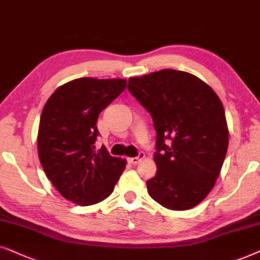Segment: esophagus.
Instances as JSON below:
<instances>
[{"label": "esophagus", "instance_id": "34e87169", "mask_svg": "<svg viewBox=\"0 0 260 260\" xmlns=\"http://www.w3.org/2000/svg\"><path fill=\"white\" fill-rule=\"evenodd\" d=\"M144 158H145V153H144V152H139V154H138L137 157L129 158V159H128V161H129L131 164L137 165V164H139V162H140L141 160H143Z\"/></svg>", "mask_w": 260, "mask_h": 260}]
</instances>
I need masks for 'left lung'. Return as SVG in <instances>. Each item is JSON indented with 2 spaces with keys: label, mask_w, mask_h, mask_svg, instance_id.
<instances>
[{
  "label": "left lung",
  "mask_w": 260,
  "mask_h": 260,
  "mask_svg": "<svg viewBox=\"0 0 260 260\" xmlns=\"http://www.w3.org/2000/svg\"><path fill=\"white\" fill-rule=\"evenodd\" d=\"M128 90L150 113L157 172L146 182L159 205L186 210L219 177L228 147L226 115L214 90L188 72L164 69L128 79Z\"/></svg>",
  "instance_id": "left-lung-1"
}]
</instances>
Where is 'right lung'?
I'll return each mask as SVG.
<instances>
[{"mask_svg": "<svg viewBox=\"0 0 260 260\" xmlns=\"http://www.w3.org/2000/svg\"><path fill=\"white\" fill-rule=\"evenodd\" d=\"M126 88V79L78 78L58 88L45 105L38 152L47 178L65 199L91 206L113 192L126 160L99 151L100 113Z\"/></svg>", "mask_w": 260, "mask_h": 260, "instance_id": "1", "label": "right lung"}]
</instances>
